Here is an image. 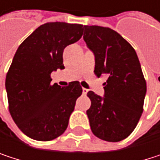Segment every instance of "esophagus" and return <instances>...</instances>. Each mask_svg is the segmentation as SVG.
<instances>
[{
  "label": "esophagus",
  "instance_id": "34e87169",
  "mask_svg": "<svg viewBox=\"0 0 160 160\" xmlns=\"http://www.w3.org/2000/svg\"><path fill=\"white\" fill-rule=\"evenodd\" d=\"M82 92H83V94H86V93L88 92V89L83 88V89H82Z\"/></svg>",
  "mask_w": 160,
  "mask_h": 160
}]
</instances>
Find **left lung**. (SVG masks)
I'll use <instances>...</instances> for the list:
<instances>
[{
    "mask_svg": "<svg viewBox=\"0 0 160 160\" xmlns=\"http://www.w3.org/2000/svg\"><path fill=\"white\" fill-rule=\"evenodd\" d=\"M83 39L95 54L94 74L108 76L105 96L92 91L87 110L92 133L108 142H119L135 129L144 110L146 82L132 46L117 31L100 26H84Z\"/></svg>",
    "mask_w": 160,
    "mask_h": 160,
    "instance_id": "8db88e82",
    "label": "left lung"
}]
</instances>
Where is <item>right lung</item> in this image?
<instances>
[{
	"label": "right lung",
	"mask_w": 160,
	"mask_h": 160,
	"mask_svg": "<svg viewBox=\"0 0 160 160\" xmlns=\"http://www.w3.org/2000/svg\"><path fill=\"white\" fill-rule=\"evenodd\" d=\"M83 26L49 22L36 28L20 45L5 79L9 112L19 130L37 141H51L65 132L76 100L79 81L51 84V73L65 68L63 52L78 42Z\"/></svg>",
	"instance_id": "obj_1"
}]
</instances>
